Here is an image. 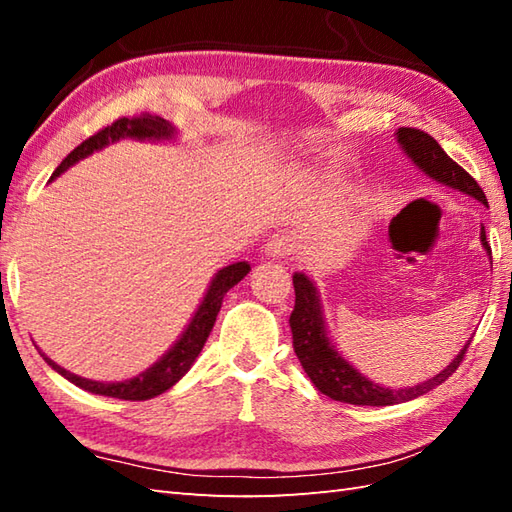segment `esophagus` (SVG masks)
<instances>
[{
    "label": "esophagus",
    "instance_id": "1",
    "mask_svg": "<svg viewBox=\"0 0 512 512\" xmlns=\"http://www.w3.org/2000/svg\"><path fill=\"white\" fill-rule=\"evenodd\" d=\"M292 250H295V239H292L288 233H277L264 244L266 259H281L290 255Z\"/></svg>",
    "mask_w": 512,
    "mask_h": 512
}]
</instances>
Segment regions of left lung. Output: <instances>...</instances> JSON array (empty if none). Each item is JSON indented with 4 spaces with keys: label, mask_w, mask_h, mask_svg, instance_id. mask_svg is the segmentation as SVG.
I'll use <instances>...</instances> for the list:
<instances>
[{
    "label": "left lung",
    "mask_w": 512,
    "mask_h": 512,
    "mask_svg": "<svg viewBox=\"0 0 512 512\" xmlns=\"http://www.w3.org/2000/svg\"><path fill=\"white\" fill-rule=\"evenodd\" d=\"M394 136L400 149L405 151V156L424 173V176L436 180L442 187L469 195V198L488 206L480 184H477L458 162H453L447 156V151H444L429 134L420 132V129L400 127L396 129ZM480 242L482 248L486 250V255H491V246L486 242L484 226L480 231ZM292 284H295V310L290 314L292 345H295V354L299 358L303 372L308 374L312 385L317 387L321 394L330 396L332 400L347 402V405L387 407L427 394V391L442 385L444 380L458 369L466 347L471 343L466 341L458 356H455L436 376L422 380L418 385L391 389L374 383L372 378L358 372V369L339 352V347L334 345L328 332V321H325L317 284H314L306 273L292 275Z\"/></svg>",
    "instance_id": "obj_1"
}]
</instances>
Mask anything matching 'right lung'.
<instances>
[{"instance_id": "right-lung-1", "label": "right lung", "mask_w": 512, "mask_h": 512, "mask_svg": "<svg viewBox=\"0 0 512 512\" xmlns=\"http://www.w3.org/2000/svg\"><path fill=\"white\" fill-rule=\"evenodd\" d=\"M176 136H178V129L160 116L118 118L116 123L107 125L99 134L90 136L88 140H83L79 147L72 149L70 154L63 158L61 165L54 169L50 182L57 180L63 171H68L79 160L92 156L94 151H101L107 145L118 143V140L127 138V140H140V143H145V140L147 143H169V140H176ZM248 270H250L248 262H235L217 270L209 288L204 292L198 310L193 312L189 325L178 336L176 343H173L154 365L147 367L145 372H140L134 378L118 380V383H101V380H90V378L68 372V369H63L61 365L54 363L52 358H48L41 350L39 354L43 356V361L54 369V372H59L65 380H70L72 385L90 391V394L118 398V400H147V398L160 396L162 391H167L169 387L176 385L178 380L189 372L191 365L195 363V358H198V354L202 352L206 339H209L217 312L222 308L224 295L248 275Z\"/></svg>"}]
</instances>
